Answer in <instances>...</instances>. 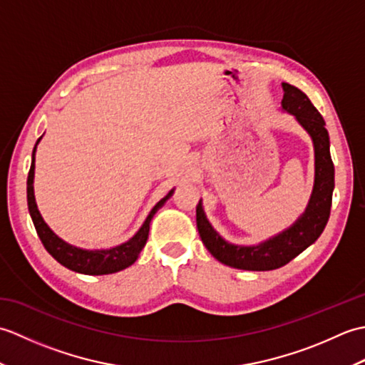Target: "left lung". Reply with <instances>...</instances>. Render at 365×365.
Masks as SVG:
<instances>
[{
	"label": "left lung",
	"instance_id": "1",
	"mask_svg": "<svg viewBox=\"0 0 365 365\" xmlns=\"http://www.w3.org/2000/svg\"><path fill=\"white\" fill-rule=\"evenodd\" d=\"M282 108L298 119L312 136L315 147V183L304 215L282 234L259 246H235L216 234L207 221L202 205L196 207V221L200 238L215 259L224 265L250 271H269L287 265L306 247L311 246L327 226L334 190V165L329 153V135L322 114L311 100L292 84H282Z\"/></svg>",
	"mask_w": 365,
	"mask_h": 365
}]
</instances>
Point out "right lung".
Segmentation results:
<instances>
[{
    "label": "right lung",
    "mask_w": 365,
    "mask_h": 365,
    "mask_svg": "<svg viewBox=\"0 0 365 365\" xmlns=\"http://www.w3.org/2000/svg\"><path fill=\"white\" fill-rule=\"evenodd\" d=\"M38 141H41V138H38ZM34 152H36V147H34ZM34 152H33V161H31V168L28 173V182H26L28 208H29L31 218H33L37 235H38V238H41V242H42L45 250L48 251V254H51V257L54 260H58L61 265L68 268V269L76 271V273H81V274H92V276L118 273V271L130 267L131 263L138 259L139 252H141L143 247L145 246L153 215L158 212V208H161L163 204H165L170 196H173L174 190L169 191L168 196L165 199H161L160 202L152 208V212L149 213V216H147V220L144 221L143 227L139 229L138 234L133 238H130L127 243L111 247V250H103V251L78 250V247L67 245L58 235H54L53 230L46 226L45 221L42 220L41 213H38V210H37L36 199H34V188H33Z\"/></svg>",
    "instance_id": "add662e5"
}]
</instances>
